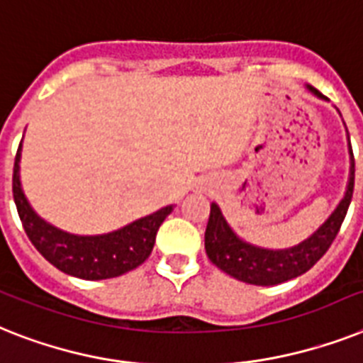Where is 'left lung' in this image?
I'll list each match as a JSON object with an SVG mask.
<instances>
[{"mask_svg":"<svg viewBox=\"0 0 363 363\" xmlns=\"http://www.w3.org/2000/svg\"><path fill=\"white\" fill-rule=\"evenodd\" d=\"M306 89L313 93L317 99L326 100V96L320 95L311 85H306ZM347 138H349V132H347ZM349 156V182H347V190H345L341 201L337 203V207L326 218L325 223L317 228V231H313L308 238L294 244L291 248L270 250L246 242L244 238H240L233 231L216 203H211V216H208L207 231H205V250H207L212 264H216L220 270L238 281L264 285V287L284 284V281L298 278L308 272L309 268L325 255L330 244L334 242L335 235L345 220V214L349 211L352 190H354V155H352L350 140Z\"/></svg>","mask_w":363,"mask_h":363,"instance_id":"obj_1","label":"left lung"}]
</instances>
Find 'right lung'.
<instances>
[{
  "mask_svg": "<svg viewBox=\"0 0 363 363\" xmlns=\"http://www.w3.org/2000/svg\"><path fill=\"white\" fill-rule=\"evenodd\" d=\"M20 156L22 143L14 158L13 173L18 216L31 244L55 268L79 279H108L130 272L151 255L158 228L172 214L173 205L104 235L67 233L43 220L29 205L20 181Z\"/></svg>",
  "mask_w": 363,
  "mask_h": 363,
  "instance_id": "obj_1",
  "label": "right lung"
}]
</instances>
